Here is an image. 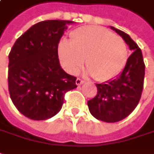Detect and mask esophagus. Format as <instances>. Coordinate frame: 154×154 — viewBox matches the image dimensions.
<instances>
[{
	"label": "esophagus",
	"instance_id": "obj_1",
	"mask_svg": "<svg viewBox=\"0 0 154 154\" xmlns=\"http://www.w3.org/2000/svg\"><path fill=\"white\" fill-rule=\"evenodd\" d=\"M84 82V81L83 80H82V79H80V78H77V80H76V84H77V86H80L81 84H82Z\"/></svg>",
	"mask_w": 154,
	"mask_h": 154
}]
</instances>
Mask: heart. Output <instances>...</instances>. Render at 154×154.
Here are the masks:
<instances>
[{
	"mask_svg": "<svg viewBox=\"0 0 154 154\" xmlns=\"http://www.w3.org/2000/svg\"><path fill=\"white\" fill-rule=\"evenodd\" d=\"M59 57L67 72L75 74L85 59L84 73L95 80L106 82L118 76L127 60L125 41L99 27L86 26L71 33V42L63 39L58 48Z\"/></svg>",
	"mask_w": 154,
	"mask_h": 154,
	"instance_id": "1",
	"label": "heart"
}]
</instances>
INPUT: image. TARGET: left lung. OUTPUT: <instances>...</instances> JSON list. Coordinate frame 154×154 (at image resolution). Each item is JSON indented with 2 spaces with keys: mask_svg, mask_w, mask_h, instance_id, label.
Returning <instances> with one entry per match:
<instances>
[{
  "mask_svg": "<svg viewBox=\"0 0 154 154\" xmlns=\"http://www.w3.org/2000/svg\"><path fill=\"white\" fill-rule=\"evenodd\" d=\"M125 40L132 51L115 79L96 84L98 93L88 101L92 116L99 121L114 123L127 117L138 104L143 89L145 64L138 45L125 32L110 26Z\"/></svg>",
  "mask_w": 154,
  "mask_h": 154,
  "instance_id": "8db88e82",
  "label": "left lung"
}]
</instances>
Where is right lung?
<instances>
[{
  "label": "right lung",
  "mask_w": 154,
  "mask_h": 154,
  "mask_svg": "<svg viewBox=\"0 0 154 154\" xmlns=\"http://www.w3.org/2000/svg\"><path fill=\"white\" fill-rule=\"evenodd\" d=\"M72 21L46 20L21 35L9 54L8 88L20 113L34 121L55 116L77 77L61 68L58 44Z\"/></svg>",
  "instance_id": "add662e5"
}]
</instances>
